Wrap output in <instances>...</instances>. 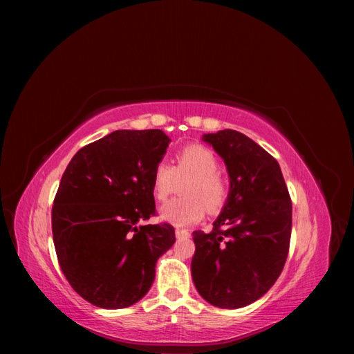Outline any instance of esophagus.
Instances as JSON below:
<instances>
[{
    "instance_id": "esophagus-1",
    "label": "esophagus",
    "mask_w": 354,
    "mask_h": 354,
    "mask_svg": "<svg viewBox=\"0 0 354 354\" xmlns=\"http://www.w3.org/2000/svg\"><path fill=\"white\" fill-rule=\"evenodd\" d=\"M176 238L177 239H187V238H190V233H189V230H185V229H176Z\"/></svg>"
}]
</instances>
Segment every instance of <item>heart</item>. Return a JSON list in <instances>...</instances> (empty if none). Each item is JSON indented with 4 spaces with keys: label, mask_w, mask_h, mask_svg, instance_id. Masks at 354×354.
I'll return each mask as SVG.
<instances>
[{
    "label": "heart",
    "mask_w": 354,
    "mask_h": 354,
    "mask_svg": "<svg viewBox=\"0 0 354 354\" xmlns=\"http://www.w3.org/2000/svg\"><path fill=\"white\" fill-rule=\"evenodd\" d=\"M183 198L173 199L160 208L159 217L176 227L198 223L208 209L220 212L227 203L229 181L218 171V159L211 149L202 145H189L176 155V165L160 160L152 173L153 196L164 202L174 194L178 183Z\"/></svg>",
    "instance_id": "1"
}]
</instances>
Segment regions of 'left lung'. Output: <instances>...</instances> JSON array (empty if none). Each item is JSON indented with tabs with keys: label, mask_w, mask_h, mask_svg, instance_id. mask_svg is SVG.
<instances>
[{
	"label": "left lung",
	"mask_w": 354,
	"mask_h": 354,
	"mask_svg": "<svg viewBox=\"0 0 354 354\" xmlns=\"http://www.w3.org/2000/svg\"><path fill=\"white\" fill-rule=\"evenodd\" d=\"M202 140L226 164L230 194L212 230L194 232L192 279L209 304L241 308L263 297L282 273L292 202L277 160L250 137L221 130Z\"/></svg>",
	"instance_id": "obj_1"
}]
</instances>
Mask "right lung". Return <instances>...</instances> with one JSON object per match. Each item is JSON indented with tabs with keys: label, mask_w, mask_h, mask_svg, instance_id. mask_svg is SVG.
I'll list each match as a JSON object with an SVG mask.
<instances>
[{
	"label": "right lung",
	"mask_w": 354,
	"mask_h": 354,
	"mask_svg": "<svg viewBox=\"0 0 354 354\" xmlns=\"http://www.w3.org/2000/svg\"><path fill=\"white\" fill-rule=\"evenodd\" d=\"M169 137L160 130H118L75 153L53 203V241L71 286L102 308L142 299L156 261L176 242L155 216L152 173Z\"/></svg>",
	"instance_id": "obj_1"
}]
</instances>
